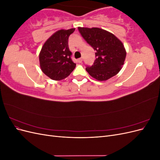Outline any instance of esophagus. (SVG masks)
<instances>
[{"label": "esophagus", "instance_id": "esophagus-1", "mask_svg": "<svg viewBox=\"0 0 160 160\" xmlns=\"http://www.w3.org/2000/svg\"><path fill=\"white\" fill-rule=\"evenodd\" d=\"M77 61H78V62H79V63H81L82 61H83V58H82V57L79 58V59L77 60Z\"/></svg>", "mask_w": 160, "mask_h": 160}]
</instances>
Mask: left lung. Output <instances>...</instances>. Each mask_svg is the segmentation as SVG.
Wrapping results in <instances>:
<instances>
[{"instance_id": "obj_1", "label": "left lung", "mask_w": 160, "mask_h": 160, "mask_svg": "<svg viewBox=\"0 0 160 160\" xmlns=\"http://www.w3.org/2000/svg\"><path fill=\"white\" fill-rule=\"evenodd\" d=\"M85 40L96 51L93 65L85 69L98 81L108 80L122 69L126 57L122 42L113 33L98 27H78Z\"/></svg>"}]
</instances>
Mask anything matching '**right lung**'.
Masks as SVG:
<instances>
[{"mask_svg":"<svg viewBox=\"0 0 160 160\" xmlns=\"http://www.w3.org/2000/svg\"><path fill=\"white\" fill-rule=\"evenodd\" d=\"M75 28L56 31L48 38L39 53L41 71L55 81L65 79L74 70L76 64L71 59V52L68 45L69 37Z\"/></svg>","mask_w":160,"mask_h":160,"instance_id":"1","label":"right lung"}]
</instances>
